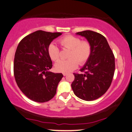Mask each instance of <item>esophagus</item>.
<instances>
[{
	"instance_id": "34e87169",
	"label": "esophagus",
	"mask_w": 132,
	"mask_h": 132,
	"mask_svg": "<svg viewBox=\"0 0 132 132\" xmlns=\"http://www.w3.org/2000/svg\"><path fill=\"white\" fill-rule=\"evenodd\" d=\"M63 76H66L67 75H68V73H63Z\"/></svg>"
}]
</instances>
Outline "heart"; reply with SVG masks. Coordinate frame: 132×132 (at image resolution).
<instances>
[{
	"label": "heart",
	"mask_w": 132,
	"mask_h": 132,
	"mask_svg": "<svg viewBox=\"0 0 132 132\" xmlns=\"http://www.w3.org/2000/svg\"><path fill=\"white\" fill-rule=\"evenodd\" d=\"M62 47L70 50L68 55V60H59L54 64L57 72L68 73L77 68L78 62L83 64L87 62L91 54V46L87 41H81L79 37L72 35L63 37L59 40ZM48 53L51 59L56 61L59 59V49L54 43L48 45Z\"/></svg>",
	"instance_id": "obj_1"
}]
</instances>
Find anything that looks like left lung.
I'll use <instances>...</instances> for the list:
<instances>
[{"instance_id": "obj_1", "label": "left lung", "mask_w": 132, "mask_h": 132, "mask_svg": "<svg viewBox=\"0 0 132 132\" xmlns=\"http://www.w3.org/2000/svg\"><path fill=\"white\" fill-rule=\"evenodd\" d=\"M84 37L91 46V54L80 71L73 73L71 84L76 96L93 101L104 95L111 85L115 70V58L107 40L100 33L86 30L76 33Z\"/></svg>"}]
</instances>
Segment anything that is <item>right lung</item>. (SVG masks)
<instances>
[{"label": "right lung", "mask_w": 132, "mask_h": 132, "mask_svg": "<svg viewBox=\"0 0 132 132\" xmlns=\"http://www.w3.org/2000/svg\"><path fill=\"white\" fill-rule=\"evenodd\" d=\"M61 35L38 30L25 37L17 47L13 63L16 82L25 95L35 102L52 99L63 76L48 71L53 65L47 51L48 45Z\"/></svg>", "instance_id": "right-lung-1"}]
</instances>
